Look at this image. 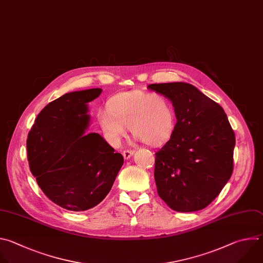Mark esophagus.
Instances as JSON below:
<instances>
[{"mask_svg":"<svg viewBox=\"0 0 263 263\" xmlns=\"http://www.w3.org/2000/svg\"><path fill=\"white\" fill-rule=\"evenodd\" d=\"M134 153H135V150H132V149H125V150H123V152H122L123 157H124L125 160H128L129 157H130Z\"/></svg>","mask_w":263,"mask_h":263,"instance_id":"esophagus-1","label":"esophagus"}]
</instances>
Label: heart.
I'll list each match as a JSON object with an SVG mask.
<instances>
[{"label":"heart","mask_w":263,"mask_h":263,"mask_svg":"<svg viewBox=\"0 0 263 263\" xmlns=\"http://www.w3.org/2000/svg\"><path fill=\"white\" fill-rule=\"evenodd\" d=\"M99 125L114 146L130 133L148 145L167 142L175 128L171 101L160 93L136 89L113 95L107 101V112L98 114Z\"/></svg>","instance_id":"heart-1"}]
</instances>
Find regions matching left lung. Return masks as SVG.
I'll return each mask as SVG.
<instances>
[{"mask_svg": "<svg viewBox=\"0 0 263 263\" xmlns=\"http://www.w3.org/2000/svg\"><path fill=\"white\" fill-rule=\"evenodd\" d=\"M168 97L177 122L155 152L157 194L173 211L197 212L211 204L233 172L235 135L219 103L186 83L151 84Z\"/></svg>", "mask_w": 263, "mask_h": 263, "instance_id": "8db88e82", "label": "left lung"}]
</instances>
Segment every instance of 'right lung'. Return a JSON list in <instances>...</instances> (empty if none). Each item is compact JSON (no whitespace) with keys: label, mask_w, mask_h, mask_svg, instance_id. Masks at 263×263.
<instances>
[{"label":"right lung","mask_w":263,"mask_h":263,"mask_svg":"<svg viewBox=\"0 0 263 263\" xmlns=\"http://www.w3.org/2000/svg\"><path fill=\"white\" fill-rule=\"evenodd\" d=\"M101 89L70 92L50 101L37 115L27 139L32 175L55 204L67 211L84 212L100 203L112 189L123 165L98 134H86L87 103Z\"/></svg>","instance_id":"1"}]
</instances>
